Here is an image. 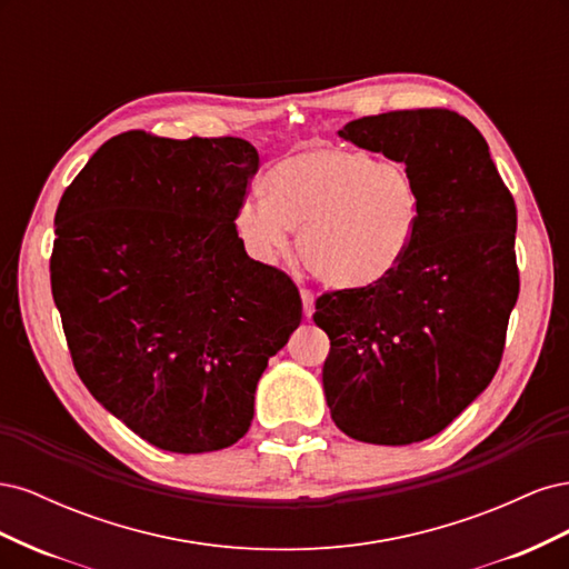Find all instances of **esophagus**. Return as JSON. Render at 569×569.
I'll return each instance as SVG.
<instances>
[{
    "mask_svg": "<svg viewBox=\"0 0 569 569\" xmlns=\"http://www.w3.org/2000/svg\"><path fill=\"white\" fill-rule=\"evenodd\" d=\"M301 301H303V316L311 318L316 311V297L311 289H301Z\"/></svg>",
    "mask_w": 569,
    "mask_h": 569,
    "instance_id": "1",
    "label": "esophagus"
}]
</instances>
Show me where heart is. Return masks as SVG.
<instances>
[{"label": "heart", "mask_w": 569, "mask_h": 569, "mask_svg": "<svg viewBox=\"0 0 569 569\" xmlns=\"http://www.w3.org/2000/svg\"><path fill=\"white\" fill-rule=\"evenodd\" d=\"M261 187L266 201L249 199L234 213L244 247L274 261L289 249V230H299L303 266L332 289L382 284L416 244L422 197L399 161L311 144L274 161Z\"/></svg>", "instance_id": "heart-1"}]
</instances>
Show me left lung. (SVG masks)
<instances>
[{"label": "left lung", "mask_w": 569, "mask_h": 569, "mask_svg": "<svg viewBox=\"0 0 569 569\" xmlns=\"http://www.w3.org/2000/svg\"><path fill=\"white\" fill-rule=\"evenodd\" d=\"M339 137L406 163L422 220L389 280L316 301L313 320L330 337L325 399L356 441H425L489 387L501 363L520 295L518 211L487 140L456 111L366 116Z\"/></svg>", "instance_id": "left-lung-1"}]
</instances>
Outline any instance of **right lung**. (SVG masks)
Listing matches in <instances>:
<instances>
[{
    "label": "right lung",
    "instance_id": "right-lung-1",
    "mask_svg": "<svg viewBox=\"0 0 569 569\" xmlns=\"http://www.w3.org/2000/svg\"><path fill=\"white\" fill-rule=\"evenodd\" d=\"M258 170L239 137L130 130L57 209L51 295L82 385L157 449H228L301 322L297 284L244 251L234 213Z\"/></svg>",
    "mask_w": 569,
    "mask_h": 569
}]
</instances>
